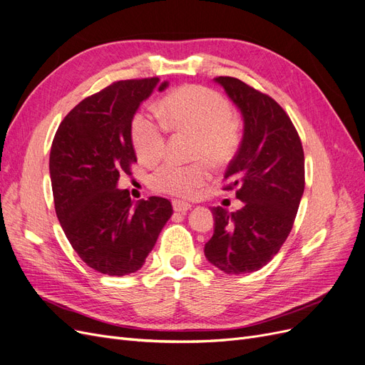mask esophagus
<instances>
[{
    "label": "esophagus",
    "instance_id": "34e87169",
    "mask_svg": "<svg viewBox=\"0 0 365 365\" xmlns=\"http://www.w3.org/2000/svg\"><path fill=\"white\" fill-rule=\"evenodd\" d=\"M173 209L175 212H187L191 209V205L186 203V201H182V200H174L173 201Z\"/></svg>",
    "mask_w": 365,
    "mask_h": 365
}]
</instances>
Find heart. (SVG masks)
Here are the masks:
<instances>
[{
    "instance_id": "heart-1",
    "label": "heart",
    "mask_w": 365,
    "mask_h": 365,
    "mask_svg": "<svg viewBox=\"0 0 365 365\" xmlns=\"http://www.w3.org/2000/svg\"><path fill=\"white\" fill-rule=\"evenodd\" d=\"M159 113L170 128L194 133V158H206L210 164L221 165L237 152L240 133L232 118V105L218 91L203 86L182 87L164 98ZM165 133V125L152 113L140 110L132 117V144L147 164L164 155ZM209 178L210 170L203 160L192 164L167 160L152 173L148 185L156 192L190 198L198 194Z\"/></svg>"
}]
</instances>
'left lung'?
Masks as SVG:
<instances>
[{"label":"left lung","instance_id":"8db88e82","mask_svg":"<svg viewBox=\"0 0 365 365\" xmlns=\"http://www.w3.org/2000/svg\"><path fill=\"white\" fill-rule=\"evenodd\" d=\"M244 115V138L228 165L224 191L236 190L244 207H213L207 260L230 275L259 271L292 232L305 187L299 133L271 96L233 76L215 78Z\"/></svg>","mask_w":365,"mask_h":365}]
</instances>
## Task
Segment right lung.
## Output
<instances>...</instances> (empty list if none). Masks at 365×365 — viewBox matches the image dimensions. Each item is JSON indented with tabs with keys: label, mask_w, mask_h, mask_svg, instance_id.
<instances>
[{
	"label": "right lung",
	"mask_w": 365,
	"mask_h": 365,
	"mask_svg": "<svg viewBox=\"0 0 365 365\" xmlns=\"http://www.w3.org/2000/svg\"><path fill=\"white\" fill-rule=\"evenodd\" d=\"M158 83L156 76L117 81L91 94L63 118L51 145L57 218L83 262L105 275L141 269L173 215L167 198L150 197L133 206L129 191L117 190L120 174H132L137 162L132 117Z\"/></svg>",
	"instance_id": "1"
}]
</instances>
